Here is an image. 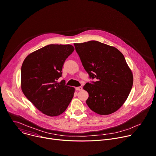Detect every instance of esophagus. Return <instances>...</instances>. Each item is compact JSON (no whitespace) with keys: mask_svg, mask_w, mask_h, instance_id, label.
<instances>
[{"mask_svg":"<svg viewBox=\"0 0 156 156\" xmlns=\"http://www.w3.org/2000/svg\"><path fill=\"white\" fill-rule=\"evenodd\" d=\"M76 90H82V87L81 86L76 87Z\"/></svg>","mask_w":156,"mask_h":156,"instance_id":"34e87169","label":"esophagus"}]
</instances>
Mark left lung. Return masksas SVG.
Listing matches in <instances>:
<instances>
[{"label": "left lung", "instance_id": "8db88e82", "mask_svg": "<svg viewBox=\"0 0 156 156\" xmlns=\"http://www.w3.org/2000/svg\"><path fill=\"white\" fill-rule=\"evenodd\" d=\"M74 46L89 77L98 79L83 87L89 93L86 104L100 115L115 112L127 99L133 84V73L123 54L114 47L95 41Z\"/></svg>", "mask_w": 156, "mask_h": 156}]
</instances>
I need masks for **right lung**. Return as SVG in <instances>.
I'll return each mask as SVG.
<instances>
[{
	"label": "right lung",
	"mask_w": 156,
	"mask_h": 156,
	"mask_svg": "<svg viewBox=\"0 0 156 156\" xmlns=\"http://www.w3.org/2000/svg\"><path fill=\"white\" fill-rule=\"evenodd\" d=\"M73 45L50 44L28 55L21 67V89L25 96L42 113L61 115L67 108L75 92L66 86L62 76L66 58L73 52Z\"/></svg>",
	"instance_id": "obj_1"
}]
</instances>
